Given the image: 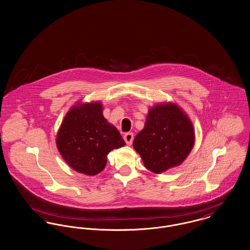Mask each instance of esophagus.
<instances>
[{"mask_svg":"<svg viewBox=\"0 0 250 250\" xmlns=\"http://www.w3.org/2000/svg\"><path fill=\"white\" fill-rule=\"evenodd\" d=\"M124 139H125V143L127 145H131L132 142H133V139H134V135H133V133H131V132H128V133L125 134Z\"/></svg>","mask_w":250,"mask_h":250,"instance_id":"esophagus-1","label":"esophagus"}]
</instances>
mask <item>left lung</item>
<instances>
[{"instance_id": "8db88e82", "label": "left lung", "mask_w": 250, "mask_h": 250, "mask_svg": "<svg viewBox=\"0 0 250 250\" xmlns=\"http://www.w3.org/2000/svg\"><path fill=\"white\" fill-rule=\"evenodd\" d=\"M195 142L190 119L175 104H158L149 108L145 127L135 137L133 147L145 167L160 174L180 166Z\"/></svg>"}]
</instances>
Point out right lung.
Here are the masks:
<instances>
[{"label":"right lung","instance_id":"1","mask_svg":"<svg viewBox=\"0 0 250 250\" xmlns=\"http://www.w3.org/2000/svg\"><path fill=\"white\" fill-rule=\"evenodd\" d=\"M56 145L71 168L94 176L105 167L107 154L125 143L103 115L102 104L93 102L77 104L66 113L58 131Z\"/></svg>","mask_w":250,"mask_h":250}]
</instances>
